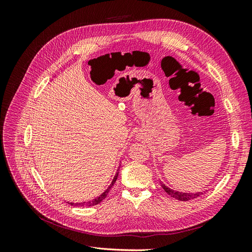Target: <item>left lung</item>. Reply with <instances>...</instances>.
<instances>
[{"label":"left lung","instance_id":"left-lung-1","mask_svg":"<svg viewBox=\"0 0 252 252\" xmlns=\"http://www.w3.org/2000/svg\"><path fill=\"white\" fill-rule=\"evenodd\" d=\"M159 184L163 187V189L165 191L168 193L169 195H171L174 199H177L179 201H190V200H193L196 199V197H199L200 195L203 194V192H195V193H186V192H179V191H174V190L170 189L167 187L165 184H163V182H159Z\"/></svg>","mask_w":252,"mask_h":252}]
</instances>
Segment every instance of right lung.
<instances>
[{
  "label": "right lung",
  "instance_id": "right-lung-1",
  "mask_svg": "<svg viewBox=\"0 0 252 252\" xmlns=\"http://www.w3.org/2000/svg\"><path fill=\"white\" fill-rule=\"evenodd\" d=\"M118 175H119V170L117 171V173H116V175H114V178H113V180H112V182H111V184H110V186L105 190V191L100 195V196H97L96 199H94V200H93V201H89V202H83V203H77V204H74V203H68V204H70V205H72V206H94V205H97L98 203H101L106 196H107V194H108V192H109V190L111 189V187L114 185V183H116V181H117V179H118Z\"/></svg>",
  "mask_w": 252,
  "mask_h": 252
}]
</instances>
